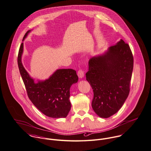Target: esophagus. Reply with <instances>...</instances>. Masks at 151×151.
Returning a JSON list of instances; mask_svg holds the SVG:
<instances>
[{
	"label": "esophagus",
	"instance_id": "esophagus-1",
	"mask_svg": "<svg viewBox=\"0 0 151 151\" xmlns=\"http://www.w3.org/2000/svg\"><path fill=\"white\" fill-rule=\"evenodd\" d=\"M78 76L79 78H82L84 76V70L82 69H79L78 72Z\"/></svg>",
	"mask_w": 151,
	"mask_h": 151
}]
</instances>
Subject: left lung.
I'll return each mask as SVG.
<instances>
[{
	"instance_id": "left-lung-1",
	"label": "left lung",
	"mask_w": 151,
	"mask_h": 151,
	"mask_svg": "<svg viewBox=\"0 0 151 151\" xmlns=\"http://www.w3.org/2000/svg\"><path fill=\"white\" fill-rule=\"evenodd\" d=\"M133 67L132 53L122 39L89 59L86 78L93 91L92 108L99 117L109 118L121 108L129 93Z\"/></svg>"
}]
</instances>
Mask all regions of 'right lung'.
Listing matches in <instances>:
<instances>
[{
  "label": "right lung",
  "instance_id": "right-lung-1",
  "mask_svg": "<svg viewBox=\"0 0 151 151\" xmlns=\"http://www.w3.org/2000/svg\"><path fill=\"white\" fill-rule=\"evenodd\" d=\"M30 32L28 30L26 33L23 40ZM23 52V43H22L19 50L17 63L29 99L42 113L48 117H66L71 108L70 88L72 84L77 83L78 81L76 71L72 69H58L49 79L35 83L22 65Z\"/></svg>",
  "mask_w": 151,
  "mask_h": 151
}]
</instances>
